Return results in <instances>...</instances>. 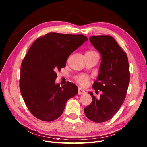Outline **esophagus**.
I'll return each mask as SVG.
<instances>
[{
  "mask_svg": "<svg viewBox=\"0 0 147 147\" xmlns=\"http://www.w3.org/2000/svg\"><path fill=\"white\" fill-rule=\"evenodd\" d=\"M85 93V90H83L80 88H78V94L82 95V94H83V93Z\"/></svg>",
  "mask_w": 147,
  "mask_h": 147,
  "instance_id": "esophagus-1",
  "label": "esophagus"
}]
</instances>
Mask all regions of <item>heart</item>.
Instances as JSON below:
<instances>
[{
    "label": "heart",
    "instance_id": "b5f03b06",
    "mask_svg": "<svg viewBox=\"0 0 147 147\" xmlns=\"http://www.w3.org/2000/svg\"><path fill=\"white\" fill-rule=\"evenodd\" d=\"M95 53H96V52L95 51H90L87 52L86 53V54H95ZM90 80V76L86 75V74H78V75L75 76V81L81 86L86 85L87 84H88V83L89 82Z\"/></svg>",
    "mask_w": 147,
    "mask_h": 147
}]
</instances>
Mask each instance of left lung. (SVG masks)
<instances>
[{
	"mask_svg": "<svg viewBox=\"0 0 147 147\" xmlns=\"http://www.w3.org/2000/svg\"><path fill=\"white\" fill-rule=\"evenodd\" d=\"M90 40L102 55L93 88L100 90L102 94L97 98L89 92L92 102L84 111L90 120L103 123L113 117L124 102L130 80L129 62L126 52L111 36H93Z\"/></svg>",
	"mask_w": 147,
	"mask_h": 147,
	"instance_id": "8db88e82",
	"label": "left lung"
}]
</instances>
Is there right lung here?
Returning <instances> with one entry per match:
<instances>
[{
	"mask_svg": "<svg viewBox=\"0 0 147 147\" xmlns=\"http://www.w3.org/2000/svg\"><path fill=\"white\" fill-rule=\"evenodd\" d=\"M88 38L83 35L50 33L37 38L22 61L20 88L26 107L43 121H54L63 112L65 103L77 94L78 87L69 82L55 85L56 72Z\"/></svg>",
	"mask_w": 147,
	"mask_h": 147,
	"instance_id": "obj_1",
	"label": "right lung"
}]
</instances>
